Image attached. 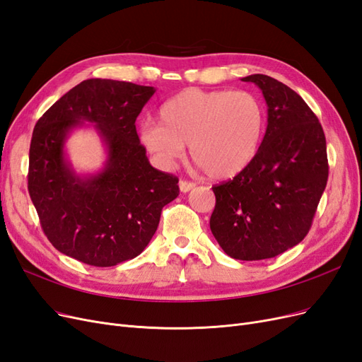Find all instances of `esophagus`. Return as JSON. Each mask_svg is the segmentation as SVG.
<instances>
[{"label": "esophagus", "mask_w": 362, "mask_h": 362, "mask_svg": "<svg viewBox=\"0 0 362 362\" xmlns=\"http://www.w3.org/2000/svg\"><path fill=\"white\" fill-rule=\"evenodd\" d=\"M179 188L182 192H189L191 189L195 188V183L194 182H186V180H180L179 182Z\"/></svg>", "instance_id": "34e87169"}]
</instances>
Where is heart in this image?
I'll return each instance as SVG.
<instances>
[{"label": "heart", "mask_w": 362, "mask_h": 362, "mask_svg": "<svg viewBox=\"0 0 362 362\" xmlns=\"http://www.w3.org/2000/svg\"><path fill=\"white\" fill-rule=\"evenodd\" d=\"M159 123H146L139 141L162 167L185 156L209 177L231 179L257 156L266 124L262 100L250 91L186 88L159 110Z\"/></svg>", "instance_id": "b5f03b06"}]
</instances>
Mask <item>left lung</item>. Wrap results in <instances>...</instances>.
Here are the masks:
<instances>
[{
	"instance_id": "8db88e82",
	"label": "left lung",
	"mask_w": 362,
	"mask_h": 362,
	"mask_svg": "<svg viewBox=\"0 0 362 362\" xmlns=\"http://www.w3.org/2000/svg\"><path fill=\"white\" fill-rule=\"evenodd\" d=\"M267 105L259 153L233 180L214 186L211 230L236 260L271 259L307 236L328 182L322 124L305 100L279 81L255 74Z\"/></svg>"
}]
</instances>
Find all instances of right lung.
I'll return each mask as SVG.
<instances>
[{
	"mask_svg": "<svg viewBox=\"0 0 362 362\" xmlns=\"http://www.w3.org/2000/svg\"><path fill=\"white\" fill-rule=\"evenodd\" d=\"M153 87L86 79L69 90L34 126L28 192L46 238L90 266L108 267L141 254L162 207L179 195V179L150 165L135 120ZM88 121L107 148L104 168L81 177L65 158V139Z\"/></svg>",
	"mask_w": 362,
	"mask_h": 362,
	"instance_id": "obj_1",
	"label": "right lung"
}]
</instances>
